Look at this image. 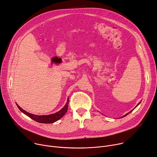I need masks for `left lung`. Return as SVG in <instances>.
I'll return each instance as SVG.
<instances>
[{
	"mask_svg": "<svg viewBox=\"0 0 157 157\" xmlns=\"http://www.w3.org/2000/svg\"><path fill=\"white\" fill-rule=\"evenodd\" d=\"M140 102H141V101H140V102H139V103H138V104H137V105H136V107H135V108H134V109H132V110H131V111H130V112H129V113H127V114H125V115H124V116H122V117H124V116H127V115H128V114H129V113H131V112H132V111H133V110H134V109H135V108H136V107H137V106H138V105H139V104H140Z\"/></svg>",
	"mask_w": 157,
	"mask_h": 157,
	"instance_id": "8db88e82",
	"label": "left lung"
}]
</instances>
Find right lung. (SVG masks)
<instances>
[{
    "instance_id": "add662e5",
    "label": "right lung",
    "mask_w": 157,
    "mask_h": 157,
    "mask_svg": "<svg viewBox=\"0 0 157 157\" xmlns=\"http://www.w3.org/2000/svg\"><path fill=\"white\" fill-rule=\"evenodd\" d=\"M68 102H69V98H68L67 99V102L65 106L62 108L61 110H59L57 113L50 115H36L33 114H31L29 113L26 112L25 110L22 109V108L18 105L17 104H16L17 107L19 108V109L25 114L33 119L35 121H37L38 123H45V124H49V123H53L56 121H57L58 120H59L60 118H62L65 114L67 113L68 110Z\"/></svg>"
}]
</instances>
